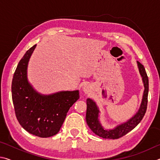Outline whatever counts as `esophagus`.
<instances>
[{"label":"esophagus","instance_id":"esophagus-1","mask_svg":"<svg viewBox=\"0 0 160 160\" xmlns=\"http://www.w3.org/2000/svg\"><path fill=\"white\" fill-rule=\"evenodd\" d=\"M82 90L83 91L85 92V93H88L89 92H90V88H89V87L88 85H83L82 87Z\"/></svg>","mask_w":160,"mask_h":160}]
</instances>
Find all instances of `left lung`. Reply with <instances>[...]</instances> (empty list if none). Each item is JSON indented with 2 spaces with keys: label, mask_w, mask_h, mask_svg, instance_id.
<instances>
[{
  "label": "left lung",
  "mask_w": 160,
  "mask_h": 160,
  "mask_svg": "<svg viewBox=\"0 0 160 160\" xmlns=\"http://www.w3.org/2000/svg\"><path fill=\"white\" fill-rule=\"evenodd\" d=\"M137 64L140 75L142 78L143 86H144V91H143L142 102L138 111L133 116H132L126 122L118 124L112 129L105 128L102 125L99 119L100 111L96 102L92 99H87L86 122L92 130V131L102 138L117 139L123 136L128 132L132 131L141 121L145 115L148 104V95L149 90L148 78L144 66L138 61H137Z\"/></svg>",
  "instance_id": "left-lung-1"
}]
</instances>
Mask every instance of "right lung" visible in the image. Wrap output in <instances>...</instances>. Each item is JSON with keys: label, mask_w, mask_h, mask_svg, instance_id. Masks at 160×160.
<instances>
[{"label": "right lung", "mask_w": 160, "mask_h": 160, "mask_svg": "<svg viewBox=\"0 0 160 160\" xmlns=\"http://www.w3.org/2000/svg\"><path fill=\"white\" fill-rule=\"evenodd\" d=\"M36 46L19 62L12 78V98L21 126L32 135L48 138L60 131L69 109L79 99V90L42 94L34 90L28 81V67Z\"/></svg>", "instance_id": "right-lung-1"}]
</instances>
